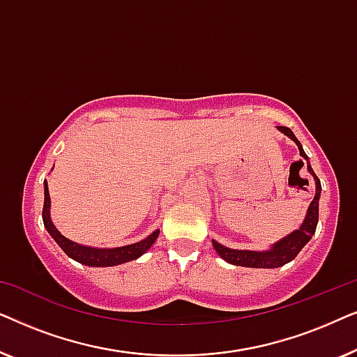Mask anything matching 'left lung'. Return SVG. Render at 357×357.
I'll use <instances>...</instances> for the list:
<instances>
[{"label":"left lung","mask_w":357,"mask_h":357,"mask_svg":"<svg viewBox=\"0 0 357 357\" xmlns=\"http://www.w3.org/2000/svg\"><path fill=\"white\" fill-rule=\"evenodd\" d=\"M278 128H280V131H282V133H284L286 136H289V138L294 141V143L297 144V148H299L301 155L307 160V169H309V172L314 175V178H315V185H317L315 198L312 199L309 211H307L305 221L302 222V226L297 229V231L289 234L287 237L282 238V241L275 243L271 250H268V252L232 250V248L222 247L221 243L213 241V245H214V248H216V252L219 253V257L224 258V260L229 263H232V265L247 266V268L282 266V265H286V263H289L291 260H294V258L297 257V253L302 250V247H304L305 243L310 241L312 236L315 234L317 222H319V198H320V192H321L320 180L315 175L314 170H312L310 164H309V158H307L304 149H302V144L297 141L294 133H292L287 126H278Z\"/></svg>","instance_id":"1"}]
</instances>
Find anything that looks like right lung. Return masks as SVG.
Segmentation results:
<instances>
[{"label": "right lung", "instance_id": "right-lung-1", "mask_svg": "<svg viewBox=\"0 0 357 357\" xmlns=\"http://www.w3.org/2000/svg\"><path fill=\"white\" fill-rule=\"evenodd\" d=\"M42 219L43 226L48 231V234L55 238V242L61 247V250L66 253L73 260L82 263L87 266H115L121 265V263L136 260V258L143 255L148 248L155 242L159 236V231H154L149 237L138 243H131L126 247H116V248H92L84 247L79 243H75L63 237L56 227L53 226L50 221V195H48V185L45 182V199H43V209H42Z\"/></svg>", "mask_w": 357, "mask_h": 357}]
</instances>
